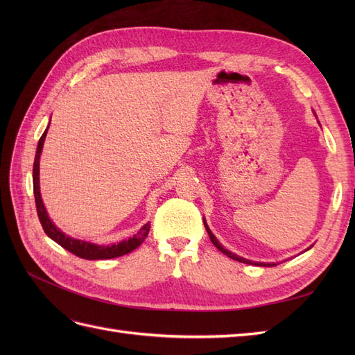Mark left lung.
<instances>
[{
  "mask_svg": "<svg viewBox=\"0 0 355 355\" xmlns=\"http://www.w3.org/2000/svg\"><path fill=\"white\" fill-rule=\"evenodd\" d=\"M202 222H204V227H206V231H207V234H209V237H210V240H211V243L214 244V245H216L218 247V250H220L223 254H227L228 257H231V259H234V261H239V262H243V263H254V262H252V261H249V259H244V257H241V256H239V254H235V253H232V252H230L228 249H225V247L219 243V240L216 239V237H214V235H213V232L210 231V228H209V225H207V222H206V219H202ZM311 247H313V245H311ZM311 247H308V249L306 250H309L311 249ZM254 265H259V266H274V265H277V263H265V262H256Z\"/></svg>",
  "mask_w": 355,
  "mask_h": 355,
  "instance_id": "left-lung-1",
  "label": "left lung"
}]
</instances>
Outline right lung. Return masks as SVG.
Returning <instances> with one entry per match:
<instances>
[{
	"instance_id": "right-lung-1",
	"label": "right lung",
	"mask_w": 355,
	"mask_h": 355,
	"mask_svg": "<svg viewBox=\"0 0 355 355\" xmlns=\"http://www.w3.org/2000/svg\"><path fill=\"white\" fill-rule=\"evenodd\" d=\"M51 121V120H50ZM50 125V123H49ZM49 125L46 128V132L42 133V136L40 137L38 141V146H37V153H35V159H34V170H32V180H34V197H35V204H37V213L40 222L42 225V230L49 235V237L56 241L59 245H62L63 249H67L68 252H71L72 254L81 257V259H87V261H101V259H114V257L123 256L133 252L135 249H137L141 245L146 235L149 232V228L151 225L146 223L144 227L139 230L133 237L123 240L120 243H114V244H96V243H90V241H84V240H77L72 239L69 235H67L65 232H62L53 220L49 218L47 210L44 207V202H42L41 198V192H40V157L42 153V146H44V141L47 136V130Z\"/></svg>"
}]
</instances>
